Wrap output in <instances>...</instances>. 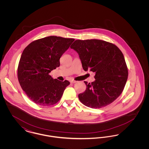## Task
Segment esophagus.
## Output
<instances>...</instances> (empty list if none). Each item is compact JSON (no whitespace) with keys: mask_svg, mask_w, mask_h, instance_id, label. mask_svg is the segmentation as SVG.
Listing matches in <instances>:
<instances>
[{"mask_svg":"<svg viewBox=\"0 0 149 149\" xmlns=\"http://www.w3.org/2000/svg\"><path fill=\"white\" fill-rule=\"evenodd\" d=\"M76 82H77V81L74 80H70V83H72V84H74V83H75Z\"/></svg>","mask_w":149,"mask_h":149,"instance_id":"obj_1","label":"esophagus"}]
</instances>
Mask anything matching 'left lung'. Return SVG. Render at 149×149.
Instances as JSON below:
<instances>
[{"mask_svg": "<svg viewBox=\"0 0 149 149\" xmlns=\"http://www.w3.org/2000/svg\"><path fill=\"white\" fill-rule=\"evenodd\" d=\"M70 47L78 52L83 69L95 73L94 81H84L86 89L78 95L80 102L92 108L112 103L127 80V67L121 51L112 43L95 39L76 40Z\"/></svg>", "mask_w": 149, "mask_h": 149, "instance_id": "left-lung-1", "label": "left lung"}]
</instances>
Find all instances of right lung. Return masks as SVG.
I'll list each match as a JSON object with an SVG mask.
<instances>
[{"instance_id":"1","label":"right lung","mask_w":149,"mask_h":149,"mask_svg":"<svg viewBox=\"0 0 149 149\" xmlns=\"http://www.w3.org/2000/svg\"><path fill=\"white\" fill-rule=\"evenodd\" d=\"M74 40L49 36L33 41L23 50L18 67V79L23 91L36 104H56L70 84L66 80L54 79L49 73L59 67L60 57Z\"/></svg>"}]
</instances>
